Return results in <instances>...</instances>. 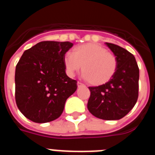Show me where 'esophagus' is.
I'll list each match as a JSON object with an SVG mask.
<instances>
[{
    "mask_svg": "<svg viewBox=\"0 0 155 155\" xmlns=\"http://www.w3.org/2000/svg\"><path fill=\"white\" fill-rule=\"evenodd\" d=\"M82 86H84V84H82L81 82H78V87H82Z\"/></svg>",
    "mask_w": 155,
    "mask_h": 155,
    "instance_id": "obj_1",
    "label": "esophagus"
}]
</instances>
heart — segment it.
Returning <instances> with one entry per match:
<instances>
[{
  "mask_svg": "<svg viewBox=\"0 0 155 155\" xmlns=\"http://www.w3.org/2000/svg\"><path fill=\"white\" fill-rule=\"evenodd\" d=\"M64 67L69 75L80 71L90 84L99 86L109 82L117 70V60L105 46L97 43H86L74 49L73 54L64 56Z\"/></svg>",
  "mask_w": 155,
  "mask_h": 155,
  "instance_id": "heart-1",
  "label": "heart"
}]
</instances>
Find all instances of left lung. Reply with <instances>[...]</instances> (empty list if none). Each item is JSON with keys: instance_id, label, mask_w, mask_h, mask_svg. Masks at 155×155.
Listing matches in <instances>:
<instances>
[{"instance_id": "left-lung-1", "label": "left lung", "mask_w": 155, "mask_h": 155, "mask_svg": "<svg viewBox=\"0 0 155 155\" xmlns=\"http://www.w3.org/2000/svg\"><path fill=\"white\" fill-rule=\"evenodd\" d=\"M105 45L116 57L117 70L109 82L88 87L91 95L87 109L97 118L118 120L124 117L137 101L139 68L132 53L113 43L105 42Z\"/></svg>"}]
</instances>
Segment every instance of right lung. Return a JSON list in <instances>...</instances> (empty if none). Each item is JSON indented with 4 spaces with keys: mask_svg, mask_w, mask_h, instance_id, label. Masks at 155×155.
I'll list each match as a JSON object with an SVG mask.
<instances>
[{
    "mask_svg": "<svg viewBox=\"0 0 155 155\" xmlns=\"http://www.w3.org/2000/svg\"><path fill=\"white\" fill-rule=\"evenodd\" d=\"M70 42L44 41L23 53L15 68V101L31 121L44 124L60 117L77 81L66 74L64 58Z\"/></svg>",
    "mask_w": 155,
    "mask_h": 155,
    "instance_id": "obj_1",
    "label": "right lung"
}]
</instances>
